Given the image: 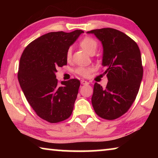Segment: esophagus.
Here are the masks:
<instances>
[{
	"label": "esophagus",
	"mask_w": 158,
	"mask_h": 158,
	"mask_svg": "<svg viewBox=\"0 0 158 158\" xmlns=\"http://www.w3.org/2000/svg\"><path fill=\"white\" fill-rule=\"evenodd\" d=\"M81 84L82 85H88V84H89V83L86 81H85V80H84V79H82V80H81Z\"/></svg>",
	"instance_id": "1"
}]
</instances>
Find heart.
<instances>
[{"label":"heart","instance_id":"obj_1","mask_svg":"<svg viewBox=\"0 0 158 158\" xmlns=\"http://www.w3.org/2000/svg\"><path fill=\"white\" fill-rule=\"evenodd\" d=\"M80 45H81V47L85 51V52L89 53H90L93 52H95V51L97 50L98 48V42H96L95 40L90 37H84V39H82L81 42H80ZM71 57L72 49L71 48H69L66 53L67 60H70ZM92 70L93 69L92 68H90V67L79 66L75 69V73L80 76L85 77L89 75V74L91 73Z\"/></svg>","mask_w":158,"mask_h":158}]
</instances>
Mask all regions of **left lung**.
<instances>
[{
  "label": "left lung",
  "mask_w": 158,
  "mask_h": 158,
  "mask_svg": "<svg viewBox=\"0 0 158 158\" xmlns=\"http://www.w3.org/2000/svg\"><path fill=\"white\" fill-rule=\"evenodd\" d=\"M103 47L102 65L108 83L102 88L95 83L91 98L93 109L106 120L118 118L135 100L143 77L141 52L137 44L126 34L105 28L88 31Z\"/></svg>",
  "instance_id": "8db88e82"
}]
</instances>
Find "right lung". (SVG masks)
<instances>
[{
  "label": "right lung",
  "instance_id": "obj_1",
  "mask_svg": "<svg viewBox=\"0 0 158 158\" xmlns=\"http://www.w3.org/2000/svg\"><path fill=\"white\" fill-rule=\"evenodd\" d=\"M84 31L51 32L31 42L21 55L18 80L37 116L52 123L71 116L80 81L72 79L58 84V67L67 64L66 53Z\"/></svg>",
  "mask_w": 158,
  "mask_h": 158
}]
</instances>
